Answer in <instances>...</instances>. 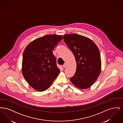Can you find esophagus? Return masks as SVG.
I'll return each instance as SVG.
<instances>
[{
    "label": "esophagus",
    "mask_w": 123,
    "mask_h": 123,
    "mask_svg": "<svg viewBox=\"0 0 123 123\" xmlns=\"http://www.w3.org/2000/svg\"><path fill=\"white\" fill-rule=\"evenodd\" d=\"M66 63H64V64L63 65V67L64 68H65L66 67Z\"/></svg>",
    "instance_id": "34e87169"
}]
</instances>
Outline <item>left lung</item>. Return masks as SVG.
<instances>
[{
	"mask_svg": "<svg viewBox=\"0 0 123 123\" xmlns=\"http://www.w3.org/2000/svg\"><path fill=\"white\" fill-rule=\"evenodd\" d=\"M63 39L76 61V71L74 76L70 77V81L80 89L89 88L101 71V62L98 47L90 39L76 34L63 35Z\"/></svg>",
	"mask_w": 123,
	"mask_h": 123,
	"instance_id": "1",
	"label": "left lung"
}]
</instances>
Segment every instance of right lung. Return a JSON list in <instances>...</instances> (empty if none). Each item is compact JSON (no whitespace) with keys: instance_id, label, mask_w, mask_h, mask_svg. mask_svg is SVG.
Wrapping results in <instances>:
<instances>
[{"instance_id":"1","label":"right lung","mask_w":123,"mask_h":123,"mask_svg":"<svg viewBox=\"0 0 123 123\" xmlns=\"http://www.w3.org/2000/svg\"><path fill=\"white\" fill-rule=\"evenodd\" d=\"M62 39V35H45L32 41L24 51L23 75L38 91L47 89L60 73L53 50Z\"/></svg>"}]
</instances>
